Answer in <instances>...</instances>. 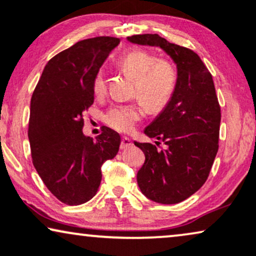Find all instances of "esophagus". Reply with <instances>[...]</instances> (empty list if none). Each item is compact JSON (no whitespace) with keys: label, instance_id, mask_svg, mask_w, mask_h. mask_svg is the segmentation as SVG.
<instances>
[{"label":"esophagus","instance_id":"esophagus-1","mask_svg":"<svg viewBox=\"0 0 256 256\" xmlns=\"http://www.w3.org/2000/svg\"><path fill=\"white\" fill-rule=\"evenodd\" d=\"M132 146V140L127 138V136H124L122 138V141H121V149H127V148H130V146Z\"/></svg>","mask_w":256,"mask_h":256}]
</instances>
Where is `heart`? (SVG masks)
Masks as SVG:
<instances>
[{
    "instance_id": "heart-1",
    "label": "heart",
    "mask_w": 256,
    "mask_h": 256,
    "mask_svg": "<svg viewBox=\"0 0 256 256\" xmlns=\"http://www.w3.org/2000/svg\"><path fill=\"white\" fill-rule=\"evenodd\" d=\"M118 66L134 79V94L152 112L163 110L172 96L177 82L176 70L169 62L158 59L146 50H132L124 54ZM93 93L102 96L106 90V76L102 70L96 72L92 82ZM144 114L141 102L113 104L104 120L110 128L128 132Z\"/></svg>"
}]
</instances>
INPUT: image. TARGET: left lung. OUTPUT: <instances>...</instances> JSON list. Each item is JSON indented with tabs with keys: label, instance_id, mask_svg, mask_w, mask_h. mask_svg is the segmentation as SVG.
Here are the masks:
<instances>
[{
	"label": "left lung",
	"instance_id": "1",
	"mask_svg": "<svg viewBox=\"0 0 256 256\" xmlns=\"http://www.w3.org/2000/svg\"><path fill=\"white\" fill-rule=\"evenodd\" d=\"M127 40L160 48L177 66L172 96L144 129L146 136L164 142L166 149L134 142L146 156L138 172L140 190L152 202L177 204L204 185L218 152L222 113L214 82L199 56L190 48L169 43L157 34H134Z\"/></svg>",
	"mask_w": 256,
	"mask_h": 256
}]
</instances>
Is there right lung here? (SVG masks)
<instances>
[{
  "instance_id": "obj_1",
  "label": "right lung",
  "mask_w": 256,
  "mask_h": 256,
  "mask_svg": "<svg viewBox=\"0 0 256 256\" xmlns=\"http://www.w3.org/2000/svg\"><path fill=\"white\" fill-rule=\"evenodd\" d=\"M120 43L115 37L80 40L45 65L30 104L29 136L32 163L56 198L68 205L92 199L101 166L116 156L120 135L104 127L96 140L82 132V113L94 102V76Z\"/></svg>"
}]
</instances>
